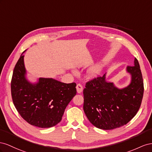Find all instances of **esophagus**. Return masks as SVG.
I'll use <instances>...</instances> for the list:
<instances>
[{
    "label": "esophagus",
    "mask_w": 152,
    "mask_h": 152,
    "mask_svg": "<svg viewBox=\"0 0 152 152\" xmlns=\"http://www.w3.org/2000/svg\"><path fill=\"white\" fill-rule=\"evenodd\" d=\"M76 90H77V92L78 94L81 93L82 91H83V86H82L81 84L78 83L76 85Z\"/></svg>",
    "instance_id": "1"
}]
</instances>
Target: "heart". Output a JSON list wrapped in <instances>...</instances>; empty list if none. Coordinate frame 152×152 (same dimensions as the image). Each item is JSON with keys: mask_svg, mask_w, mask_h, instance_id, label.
Returning <instances> with one entry per match:
<instances>
[{"mask_svg": "<svg viewBox=\"0 0 152 152\" xmlns=\"http://www.w3.org/2000/svg\"><path fill=\"white\" fill-rule=\"evenodd\" d=\"M100 67L98 66H95L92 67L91 69H90V71L88 72V76L90 77H94L95 76H96L100 72Z\"/></svg>", "mask_w": 152, "mask_h": 152, "instance_id": "b5f03b06", "label": "heart"}]
</instances>
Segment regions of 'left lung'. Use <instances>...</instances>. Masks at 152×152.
Returning a JSON list of instances; mask_svg holds the SVG:
<instances>
[{"label":"left lung","mask_w":152,"mask_h":152,"mask_svg":"<svg viewBox=\"0 0 152 152\" xmlns=\"http://www.w3.org/2000/svg\"><path fill=\"white\" fill-rule=\"evenodd\" d=\"M131 82L127 87L119 89L106 81V74L86 83L83 90L85 113L96 127L111 130L126 125L141 106L144 84L140 64L136 58L134 66H127Z\"/></svg>","instance_id":"8db88e82"}]
</instances>
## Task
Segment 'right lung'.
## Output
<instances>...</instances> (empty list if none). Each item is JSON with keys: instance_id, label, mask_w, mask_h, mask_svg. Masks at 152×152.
<instances>
[{"instance_id": "obj_1", "label": "right lung", "mask_w": 152, "mask_h": 152, "mask_svg": "<svg viewBox=\"0 0 152 152\" xmlns=\"http://www.w3.org/2000/svg\"><path fill=\"white\" fill-rule=\"evenodd\" d=\"M23 57L21 54L12 73V102L21 116L30 125L53 127L61 121L65 109L76 95V84L44 77H40L37 83H30L25 77Z\"/></svg>"}]
</instances>
